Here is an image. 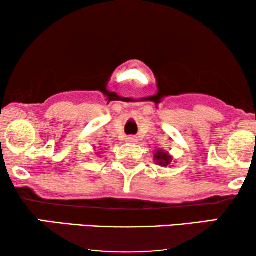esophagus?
I'll return each mask as SVG.
<instances>
[{"mask_svg":"<svg viewBox=\"0 0 256 256\" xmlns=\"http://www.w3.org/2000/svg\"><path fill=\"white\" fill-rule=\"evenodd\" d=\"M127 141L129 143H135L136 142V138H135V136H129V138H127Z\"/></svg>","mask_w":256,"mask_h":256,"instance_id":"34e87169","label":"esophagus"}]
</instances>
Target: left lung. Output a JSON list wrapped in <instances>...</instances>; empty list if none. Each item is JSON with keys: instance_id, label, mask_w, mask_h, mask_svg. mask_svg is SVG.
Instances as JSON below:
<instances>
[{"instance_id": "1", "label": "left lung", "mask_w": 256, "mask_h": 256, "mask_svg": "<svg viewBox=\"0 0 256 256\" xmlns=\"http://www.w3.org/2000/svg\"><path fill=\"white\" fill-rule=\"evenodd\" d=\"M154 160L160 166H172L171 163L174 162V157L169 152H166L163 149H157L154 152Z\"/></svg>"}]
</instances>
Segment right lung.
Here are the masks:
<instances>
[{
	"mask_svg": "<svg viewBox=\"0 0 256 256\" xmlns=\"http://www.w3.org/2000/svg\"><path fill=\"white\" fill-rule=\"evenodd\" d=\"M99 150H101V149H99Z\"/></svg>",
	"mask_w": 256,
	"mask_h": 256,
	"instance_id": "1",
	"label": "right lung"
}]
</instances>
